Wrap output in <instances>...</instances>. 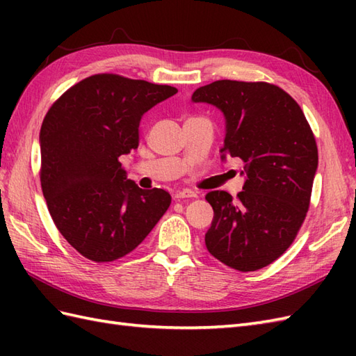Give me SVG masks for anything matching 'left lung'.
<instances>
[{
	"mask_svg": "<svg viewBox=\"0 0 356 356\" xmlns=\"http://www.w3.org/2000/svg\"><path fill=\"white\" fill-rule=\"evenodd\" d=\"M157 87L118 74L78 82L51 105L40 131L41 186L63 237L93 261L131 252L168 209L170 194L136 184L118 159L139 147Z\"/></svg>",
	"mask_w": 356,
	"mask_h": 356,
	"instance_id": "1",
	"label": "left lung"
}]
</instances>
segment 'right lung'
I'll list each match as a JSON object with an SVG mask.
<instances>
[{
	"label": "right lung",
	"mask_w": 356,
	"mask_h": 356,
	"mask_svg": "<svg viewBox=\"0 0 356 356\" xmlns=\"http://www.w3.org/2000/svg\"><path fill=\"white\" fill-rule=\"evenodd\" d=\"M191 99L222 111V159L243 161L238 193L207 199L214 218L205 245L232 269H261L289 248L309 209L318 166L311 127L298 104L266 82L216 81Z\"/></svg>",
	"instance_id": "obj_1"
}]
</instances>
